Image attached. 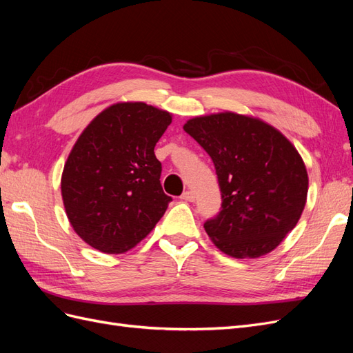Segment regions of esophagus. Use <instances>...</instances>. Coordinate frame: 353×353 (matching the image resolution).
I'll return each mask as SVG.
<instances>
[{"label":"esophagus","instance_id":"1","mask_svg":"<svg viewBox=\"0 0 353 353\" xmlns=\"http://www.w3.org/2000/svg\"><path fill=\"white\" fill-rule=\"evenodd\" d=\"M181 200L194 201V200H196V196H194L193 191H185V193H183V196H181Z\"/></svg>","mask_w":353,"mask_h":353}]
</instances>
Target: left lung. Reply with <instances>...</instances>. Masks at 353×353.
Listing matches in <instances>:
<instances>
[{
    "label": "left lung",
    "mask_w": 353,
    "mask_h": 353,
    "mask_svg": "<svg viewBox=\"0 0 353 353\" xmlns=\"http://www.w3.org/2000/svg\"><path fill=\"white\" fill-rule=\"evenodd\" d=\"M184 131L216 169L222 206L205 222L212 243L236 259H256L279 248L307 197L306 166L296 147L259 117L234 112L196 116Z\"/></svg>",
    "instance_id": "obj_1"
}]
</instances>
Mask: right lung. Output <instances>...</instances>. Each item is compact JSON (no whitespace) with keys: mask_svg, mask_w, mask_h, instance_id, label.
I'll use <instances>...</instances> for the list:
<instances>
[{"mask_svg":"<svg viewBox=\"0 0 353 353\" xmlns=\"http://www.w3.org/2000/svg\"><path fill=\"white\" fill-rule=\"evenodd\" d=\"M172 113L143 101L100 112L72 147L61 199L73 231L108 254L134 249L153 231L169 201L160 185L154 145Z\"/></svg>","mask_w":353,"mask_h":353,"instance_id":"1","label":"right lung"}]
</instances>
